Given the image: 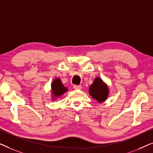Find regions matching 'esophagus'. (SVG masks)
Wrapping results in <instances>:
<instances>
[{
  "mask_svg": "<svg viewBox=\"0 0 153 153\" xmlns=\"http://www.w3.org/2000/svg\"><path fill=\"white\" fill-rule=\"evenodd\" d=\"M74 88L75 90H81L82 88V86H81V85H74Z\"/></svg>",
  "mask_w": 153,
  "mask_h": 153,
  "instance_id": "34e87169",
  "label": "esophagus"
}]
</instances>
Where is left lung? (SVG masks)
I'll list each match as a JSON object with an SVG mask.
<instances>
[{
    "instance_id": "left-lung-1",
    "label": "left lung",
    "mask_w": 153,
    "mask_h": 153,
    "mask_svg": "<svg viewBox=\"0 0 153 153\" xmlns=\"http://www.w3.org/2000/svg\"><path fill=\"white\" fill-rule=\"evenodd\" d=\"M89 93L98 102H102L107 98L108 89L102 79L97 77L90 87Z\"/></svg>"
}]
</instances>
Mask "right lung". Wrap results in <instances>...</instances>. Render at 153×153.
Returning <instances> with one entry per match:
<instances>
[{
    "instance_id": "right-lung-1",
    "label": "right lung",
    "mask_w": 153,
    "mask_h": 153,
    "mask_svg": "<svg viewBox=\"0 0 153 153\" xmlns=\"http://www.w3.org/2000/svg\"><path fill=\"white\" fill-rule=\"evenodd\" d=\"M51 91L54 97H59V96L68 91V88L62 85L61 80L58 78L56 79L52 83Z\"/></svg>"
}]
</instances>
